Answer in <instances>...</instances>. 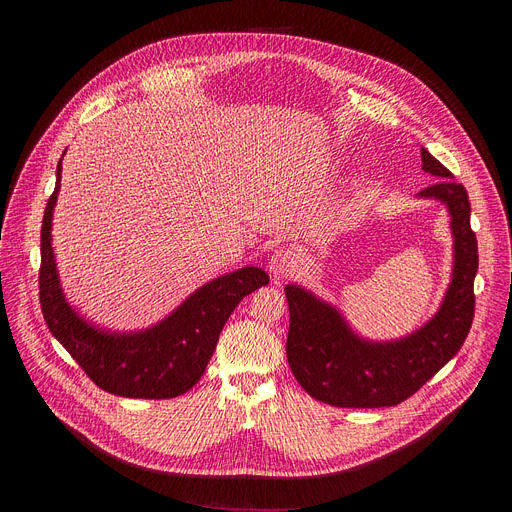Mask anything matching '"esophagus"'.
<instances>
[{"label": "esophagus", "mask_w": 512, "mask_h": 512, "mask_svg": "<svg viewBox=\"0 0 512 512\" xmlns=\"http://www.w3.org/2000/svg\"><path fill=\"white\" fill-rule=\"evenodd\" d=\"M297 253L290 251V249H278L272 253L270 257V272L274 278H284L288 274H292L294 270H297Z\"/></svg>", "instance_id": "34e87169"}]
</instances>
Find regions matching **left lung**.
Returning a JSON list of instances; mask_svg holds the SVG:
<instances>
[{
  "instance_id": "8db88e82",
  "label": "left lung",
  "mask_w": 512,
  "mask_h": 512,
  "mask_svg": "<svg viewBox=\"0 0 512 512\" xmlns=\"http://www.w3.org/2000/svg\"><path fill=\"white\" fill-rule=\"evenodd\" d=\"M423 170L440 178L421 197L446 203L452 215L454 270L434 319L398 342H367L340 313L301 286H286L290 328L286 357L294 378L315 400L342 409L394 407L413 396L461 351L475 315L473 280L479 255L471 230L469 195L452 172L425 149Z\"/></svg>"
}]
</instances>
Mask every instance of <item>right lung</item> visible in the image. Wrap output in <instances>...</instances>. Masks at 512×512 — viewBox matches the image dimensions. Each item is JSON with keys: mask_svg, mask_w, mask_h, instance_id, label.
Instances as JSON below:
<instances>
[{"mask_svg": "<svg viewBox=\"0 0 512 512\" xmlns=\"http://www.w3.org/2000/svg\"><path fill=\"white\" fill-rule=\"evenodd\" d=\"M51 193L41 224L39 301L49 332L60 340L95 386L126 398H174L191 390L215 351L236 305L270 282L259 267H242L199 288L161 324L134 334H107L80 319L66 303L51 249V213L60 191Z\"/></svg>", "mask_w": 512, "mask_h": 512, "instance_id": "1", "label": "right lung"}]
</instances>
